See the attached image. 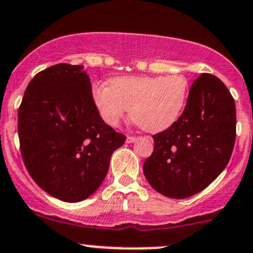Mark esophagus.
Wrapping results in <instances>:
<instances>
[{"label": "esophagus", "instance_id": "obj_1", "mask_svg": "<svg viewBox=\"0 0 253 253\" xmlns=\"http://www.w3.org/2000/svg\"><path fill=\"white\" fill-rule=\"evenodd\" d=\"M135 140H137V138H135V137H127V139H126V143L131 144V143H134Z\"/></svg>", "mask_w": 253, "mask_h": 253}]
</instances>
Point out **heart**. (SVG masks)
I'll list each match as a JSON object with an SVG mask.
<instances>
[{
	"label": "heart",
	"instance_id": "b5f03b06",
	"mask_svg": "<svg viewBox=\"0 0 253 253\" xmlns=\"http://www.w3.org/2000/svg\"><path fill=\"white\" fill-rule=\"evenodd\" d=\"M188 98L182 74L114 78L110 86L95 85L92 101L103 121L116 127L131 112L150 132L169 128L180 118Z\"/></svg>",
	"mask_w": 253,
	"mask_h": 253
}]
</instances>
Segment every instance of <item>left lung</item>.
I'll return each instance as SVG.
<instances>
[{
    "instance_id": "8db88e82",
    "label": "left lung",
    "mask_w": 253,
    "mask_h": 253,
    "mask_svg": "<svg viewBox=\"0 0 253 253\" xmlns=\"http://www.w3.org/2000/svg\"><path fill=\"white\" fill-rule=\"evenodd\" d=\"M235 103L217 77L194 80L181 116L152 135L155 149L143 166L152 188L182 199L208 187L226 168L235 143Z\"/></svg>"
}]
</instances>
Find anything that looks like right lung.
<instances>
[{
	"mask_svg": "<svg viewBox=\"0 0 253 253\" xmlns=\"http://www.w3.org/2000/svg\"><path fill=\"white\" fill-rule=\"evenodd\" d=\"M27 171L50 196L77 203L95 193L126 137L103 121L84 66L59 63L36 74L18 113Z\"/></svg>",
	"mask_w": 253,
	"mask_h": 253,
	"instance_id": "1",
	"label": "right lung"
}]
</instances>
